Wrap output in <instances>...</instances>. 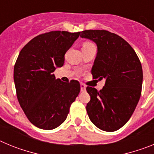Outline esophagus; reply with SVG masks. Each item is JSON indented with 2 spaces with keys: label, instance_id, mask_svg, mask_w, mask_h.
<instances>
[{
  "label": "esophagus",
  "instance_id": "1",
  "mask_svg": "<svg viewBox=\"0 0 154 154\" xmlns=\"http://www.w3.org/2000/svg\"><path fill=\"white\" fill-rule=\"evenodd\" d=\"M80 87H81V92H85V90H86V86H85V84L81 83L80 84Z\"/></svg>",
  "mask_w": 154,
  "mask_h": 154
}]
</instances>
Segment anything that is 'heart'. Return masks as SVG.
I'll use <instances>...</instances> for the list:
<instances>
[{
    "instance_id": "1",
    "label": "heart",
    "mask_w": 154,
    "mask_h": 154,
    "mask_svg": "<svg viewBox=\"0 0 154 154\" xmlns=\"http://www.w3.org/2000/svg\"><path fill=\"white\" fill-rule=\"evenodd\" d=\"M92 45V43H90V42H85L83 44V47H86V46H89V45Z\"/></svg>"
}]
</instances>
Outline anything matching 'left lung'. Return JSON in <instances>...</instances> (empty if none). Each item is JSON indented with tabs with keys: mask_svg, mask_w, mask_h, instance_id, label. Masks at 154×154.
<instances>
[{
	"mask_svg": "<svg viewBox=\"0 0 154 154\" xmlns=\"http://www.w3.org/2000/svg\"><path fill=\"white\" fill-rule=\"evenodd\" d=\"M98 51L92 69L93 79H106L100 91L88 86L87 113L92 123L106 132L118 130L131 117L140 98L143 69L135 51L119 35L106 30H85Z\"/></svg>",
	"mask_w": 154,
	"mask_h": 154,
	"instance_id": "obj_1",
	"label": "left lung"
}]
</instances>
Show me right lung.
<instances>
[{"mask_svg":"<svg viewBox=\"0 0 154 154\" xmlns=\"http://www.w3.org/2000/svg\"><path fill=\"white\" fill-rule=\"evenodd\" d=\"M79 35L61 31L42 34L19 53L14 68L17 99L30 122L42 130L60 126L80 92L78 81L65 83L53 74L64 65L65 54Z\"/></svg>","mask_w":154,"mask_h":154,"instance_id":"add662e5","label":"right lung"}]
</instances>
